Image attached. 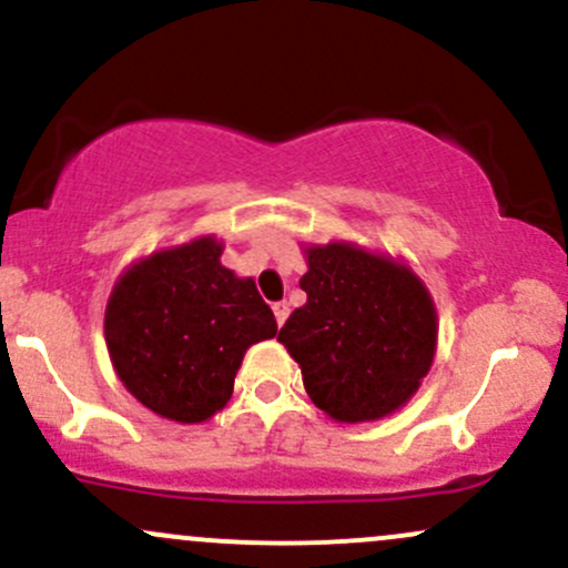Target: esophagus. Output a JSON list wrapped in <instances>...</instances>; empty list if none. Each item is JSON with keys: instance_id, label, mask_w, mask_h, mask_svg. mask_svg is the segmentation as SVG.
<instances>
[{"instance_id": "34e87169", "label": "esophagus", "mask_w": 568, "mask_h": 568, "mask_svg": "<svg viewBox=\"0 0 568 568\" xmlns=\"http://www.w3.org/2000/svg\"><path fill=\"white\" fill-rule=\"evenodd\" d=\"M273 316H276L278 327H282L286 322V316H290V306H286V303H273Z\"/></svg>"}]
</instances>
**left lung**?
<instances>
[{
  "mask_svg": "<svg viewBox=\"0 0 568 568\" xmlns=\"http://www.w3.org/2000/svg\"><path fill=\"white\" fill-rule=\"evenodd\" d=\"M308 271L278 341L303 387L335 423H374L404 408L428 376L438 316L428 286L389 254L349 241L303 248Z\"/></svg>",
  "mask_w": 568,
  "mask_h": 568,
  "instance_id": "1",
  "label": "left lung"
}]
</instances>
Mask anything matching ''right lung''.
<instances>
[{
    "mask_svg": "<svg viewBox=\"0 0 568 568\" xmlns=\"http://www.w3.org/2000/svg\"><path fill=\"white\" fill-rule=\"evenodd\" d=\"M224 243L200 235L132 262L105 308L121 384L164 419L197 425L227 406L252 344L276 335L254 278L222 265Z\"/></svg>",
    "mask_w": 568,
    "mask_h": 568,
    "instance_id": "add662e5",
    "label": "right lung"
}]
</instances>
